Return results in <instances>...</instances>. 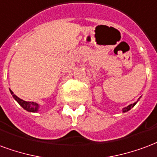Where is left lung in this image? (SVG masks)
Returning a JSON list of instances; mask_svg holds the SVG:
<instances>
[{"mask_svg": "<svg viewBox=\"0 0 157 157\" xmlns=\"http://www.w3.org/2000/svg\"><path fill=\"white\" fill-rule=\"evenodd\" d=\"M136 103H137V102L134 103V104H131V105H128V106H127V107H124V108H123V109H122V112H123V113H124V112L129 111V110H130V109H131V108H133L134 106H135V105H136Z\"/></svg>", "mask_w": 157, "mask_h": 157, "instance_id": "obj_1", "label": "left lung"}]
</instances>
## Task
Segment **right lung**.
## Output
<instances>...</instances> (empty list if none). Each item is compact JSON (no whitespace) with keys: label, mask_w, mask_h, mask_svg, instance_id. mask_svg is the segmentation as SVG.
Here are the masks:
<instances>
[{"label":"right lung","mask_w":157,"mask_h":157,"mask_svg":"<svg viewBox=\"0 0 157 157\" xmlns=\"http://www.w3.org/2000/svg\"><path fill=\"white\" fill-rule=\"evenodd\" d=\"M10 92H11V95L12 97L14 98L15 100L17 101V102L19 104V105L24 109H26L27 111L28 112H37L38 111V109H39L40 105L37 104V103L35 102H27V101H25L23 99H20V98H18L17 96L16 95L13 94V92L10 90Z\"/></svg>","instance_id":"obj_1"}]
</instances>
